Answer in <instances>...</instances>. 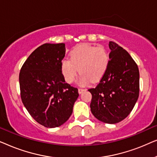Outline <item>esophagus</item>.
<instances>
[{
  "instance_id": "esophagus-1",
  "label": "esophagus",
  "mask_w": 157,
  "mask_h": 157,
  "mask_svg": "<svg viewBox=\"0 0 157 157\" xmlns=\"http://www.w3.org/2000/svg\"><path fill=\"white\" fill-rule=\"evenodd\" d=\"M85 91H86V89H81V88H79V89H78V93L79 94L83 93V92Z\"/></svg>"
}]
</instances>
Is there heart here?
<instances>
[{
    "instance_id": "heart-1",
    "label": "heart",
    "mask_w": 157,
    "mask_h": 157,
    "mask_svg": "<svg viewBox=\"0 0 157 157\" xmlns=\"http://www.w3.org/2000/svg\"><path fill=\"white\" fill-rule=\"evenodd\" d=\"M70 59L61 61V71L66 82L71 83L78 74V83L84 86L90 81L97 82L104 76L110 63V55L105 47L83 43L71 51Z\"/></svg>"
}]
</instances>
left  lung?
I'll use <instances>...</instances> for the list:
<instances>
[{"label":"left lung","mask_w":157,"mask_h":157,"mask_svg":"<svg viewBox=\"0 0 157 157\" xmlns=\"http://www.w3.org/2000/svg\"><path fill=\"white\" fill-rule=\"evenodd\" d=\"M110 63L99 83L89 91L92 95L91 113L106 124H117L131 113L139 98V71L125 49L109 42Z\"/></svg>","instance_id":"obj_1"}]
</instances>
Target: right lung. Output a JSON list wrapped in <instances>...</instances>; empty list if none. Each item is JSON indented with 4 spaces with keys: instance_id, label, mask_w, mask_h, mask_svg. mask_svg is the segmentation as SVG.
<instances>
[{
    "instance_id": "right-lung-1",
    "label": "right lung",
    "mask_w": 157,
    "mask_h": 157,
    "mask_svg": "<svg viewBox=\"0 0 157 157\" xmlns=\"http://www.w3.org/2000/svg\"><path fill=\"white\" fill-rule=\"evenodd\" d=\"M65 44H45L24 62L19 74L21 97L35 121L47 128L65 123L78 97V89L65 82L61 61Z\"/></svg>"
}]
</instances>
